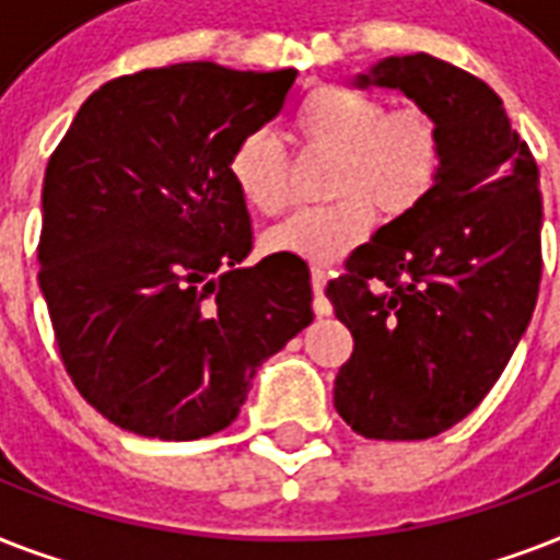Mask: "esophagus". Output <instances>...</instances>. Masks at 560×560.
Segmentation results:
<instances>
[{
	"mask_svg": "<svg viewBox=\"0 0 560 560\" xmlns=\"http://www.w3.org/2000/svg\"><path fill=\"white\" fill-rule=\"evenodd\" d=\"M311 284H314L316 296V314H331V305L325 302V284H328V272L323 267H311Z\"/></svg>",
	"mask_w": 560,
	"mask_h": 560,
	"instance_id": "obj_1",
	"label": "esophagus"
}]
</instances>
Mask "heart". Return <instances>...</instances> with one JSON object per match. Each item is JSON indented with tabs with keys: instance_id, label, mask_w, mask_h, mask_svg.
Returning a JSON list of instances; mask_svg holds the SVG:
<instances>
[{
	"instance_id": "1",
	"label": "heart",
	"mask_w": 560,
	"mask_h": 560,
	"mask_svg": "<svg viewBox=\"0 0 560 560\" xmlns=\"http://www.w3.org/2000/svg\"><path fill=\"white\" fill-rule=\"evenodd\" d=\"M293 139L305 156H331L325 206L302 209L264 235L276 255L334 264L369 235L374 214L400 220L433 194L442 177L444 136L430 109L389 107L372 92L323 83L302 98ZM241 200L261 214L290 206V160L261 130L244 133L226 160Z\"/></svg>"
}]
</instances>
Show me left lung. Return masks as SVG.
Wrapping results in <instances>:
<instances>
[{"label": "left lung", "instance_id": "1", "mask_svg": "<svg viewBox=\"0 0 560 560\" xmlns=\"http://www.w3.org/2000/svg\"><path fill=\"white\" fill-rule=\"evenodd\" d=\"M360 86H389L442 127V177L424 206L346 258L325 296L354 337L334 407L354 433L418 442L479 407L538 302L540 171L503 101L430 55L386 57Z\"/></svg>", "mask_w": 560, "mask_h": 560}]
</instances>
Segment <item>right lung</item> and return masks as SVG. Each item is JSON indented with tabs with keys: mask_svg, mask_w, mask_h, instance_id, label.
<instances>
[{
	"mask_svg": "<svg viewBox=\"0 0 560 560\" xmlns=\"http://www.w3.org/2000/svg\"><path fill=\"white\" fill-rule=\"evenodd\" d=\"M296 69L177 63L113 78L43 179L39 290L83 400L127 433L229 427L255 369L314 319L302 258L253 253L226 160L279 116Z\"/></svg>",
	"mask_w": 560,
	"mask_h": 560,
	"instance_id": "add662e5",
	"label": "right lung"
}]
</instances>
